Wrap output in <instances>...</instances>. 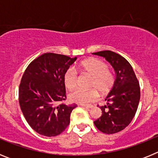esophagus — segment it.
<instances>
[{
  "instance_id": "1",
  "label": "esophagus",
  "mask_w": 158,
  "mask_h": 158,
  "mask_svg": "<svg viewBox=\"0 0 158 158\" xmlns=\"http://www.w3.org/2000/svg\"><path fill=\"white\" fill-rule=\"evenodd\" d=\"M82 107H85V108H92L93 106V105H85V104H83V105H82Z\"/></svg>"
}]
</instances>
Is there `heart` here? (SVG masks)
<instances>
[{"mask_svg": "<svg viewBox=\"0 0 158 158\" xmlns=\"http://www.w3.org/2000/svg\"><path fill=\"white\" fill-rule=\"evenodd\" d=\"M79 68L86 74L92 77L89 84V90L78 89L69 95L72 102L80 104H88L98 98L99 93L105 95L111 91L115 82V73L108 69V65L103 60L96 58L86 59L81 62ZM65 86L67 89L73 90L78 85V74L76 69L69 67L63 76Z\"/></svg>", "mask_w": 158, "mask_h": 158, "instance_id": "heart-1", "label": "heart"}]
</instances>
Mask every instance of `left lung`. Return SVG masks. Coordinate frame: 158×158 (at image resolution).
Segmentation results:
<instances>
[{
  "label": "left lung",
  "instance_id": "left-lung-1",
  "mask_svg": "<svg viewBox=\"0 0 158 158\" xmlns=\"http://www.w3.org/2000/svg\"><path fill=\"white\" fill-rule=\"evenodd\" d=\"M93 54L105 58L116 73L114 87L106 97L105 105L100 107L102 115L94 124L103 133H117L126 128L135 117L140 100L139 82L129 62L118 54L103 51Z\"/></svg>",
  "mask_w": 158,
  "mask_h": 158
}]
</instances>
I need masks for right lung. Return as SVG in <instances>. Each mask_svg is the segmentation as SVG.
I'll return each mask as SVG.
<instances>
[{
    "mask_svg": "<svg viewBox=\"0 0 158 158\" xmlns=\"http://www.w3.org/2000/svg\"><path fill=\"white\" fill-rule=\"evenodd\" d=\"M76 59L45 53L25 69L19 86V103L25 119L37 133L56 136L69 124L71 112L77 105L63 103L66 100L63 76Z\"/></svg>",
    "mask_w": 158,
    "mask_h": 158,
    "instance_id": "add662e5",
    "label": "right lung"
}]
</instances>
